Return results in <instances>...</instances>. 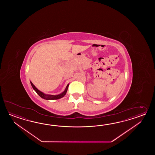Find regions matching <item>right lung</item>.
<instances>
[{
  "label": "right lung",
  "instance_id": "1",
  "mask_svg": "<svg viewBox=\"0 0 155 155\" xmlns=\"http://www.w3.org/2000/svg\"><path fill=\"white\" fill-rule=\"evenodd\" d=\"M30 84L33 87V89L36 91V93L39 95L44 99H46V100H57V99H59L61 97H64V96L65 95L66 92L68 91V87H69V85L68 84L67 86H66V89L65 90V91L60 94L59 95H49V94H44L43 92H41L40 91H39L38 89L36 88V87L35 86L33 85V83L30 81Z\"/></svg>",
  "mask_w": 155,
  "mask_h": 155
}]
</instances>
